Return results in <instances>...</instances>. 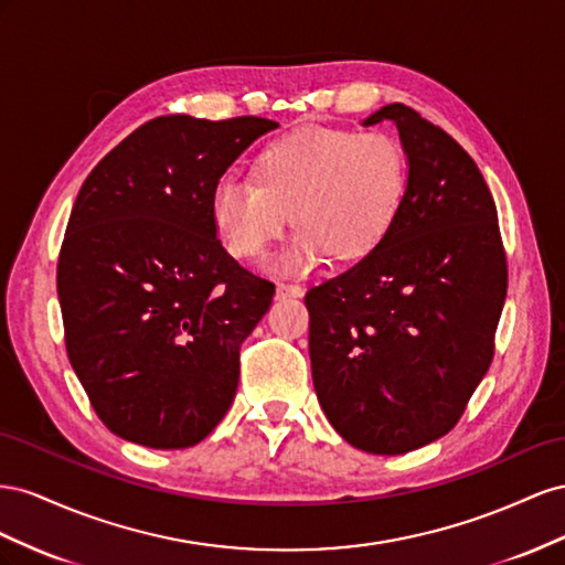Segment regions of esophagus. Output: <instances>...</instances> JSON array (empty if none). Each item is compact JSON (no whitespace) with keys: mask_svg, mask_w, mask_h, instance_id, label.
<instances>
[{"mask_svg":"<svg viewBox=\"0 0 565 565\" xmlns=\"http://www.w3.org/2000/svg\"><path fill=\"white\" fill-rule=\"evenodd\" d=\"M277 294L279 296H302L305 288L300 284H286V281H279L277 284Z\"/></svg>","mask_w":565,"mask_h":565,"instance_id":"esophagus-1","label":"esophagus"}]
</instances>
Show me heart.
Segmentation results:
<instances>
[{
  "instance_id": "obj_1",
  "label": "heart",
  "mask_w": 565,
  "mask_h": 565,
  "mask_svg": "<svg viewBox=\"0 0 565 565\" xmlns=\"http://www.w3.org/2000/svg\"><path fill=\"white\" fill-rule=\"evenodd\" d=\"M255 182L224 177L211 199L213 224L234 257H255L288 215L298 227L277 267L308 271L331 255L358 260L391 230L407 191V158L383 132L305 127L257 156Z\"/></svg>"
}]
</instances>
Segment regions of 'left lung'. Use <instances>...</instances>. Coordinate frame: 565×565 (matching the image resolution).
I'll use <instances>...</instances> for the list:
<instances>
[{
    "label": "left lung",
    "mask_w": 565,
    "mask_h": 565,
    "mask_svg": "<svg viewBox=\"0 0 565 565\" xmlns=\"http://www.w3.org/2000/svg\"><path fill=\"white\" fill-rule=\"evenodd\" d=\"M397 125L407 191L391 230L358 265L312 286V381L341 438L405 455L443 438L488 374L507 298L497 205L473 158L405 104L364 125Z\"/></svg>",
    "instance_id": "obj_1"
}]
</instances>
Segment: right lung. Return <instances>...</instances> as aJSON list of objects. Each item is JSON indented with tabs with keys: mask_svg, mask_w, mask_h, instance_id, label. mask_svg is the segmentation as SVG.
<instances>
[{
	"mask_svg": "<svg viewBox=\"0 0 565 565\" xmlns=\"http://www.w3.org/2000/svg\"><path fill=\"white\" fill-rule=\"evenodd\" d=\"M277 122L160 116L79 189L56 291L66 350L104 426L153 449L201 443L232 407L238 350L274 284L222 248L211 199Z\"/></svg>",
	"mask_w": 565,
	"mask_h": 565,
	"instance_id": "add662e5",
	"label": "right lung"
}]
</instances>
